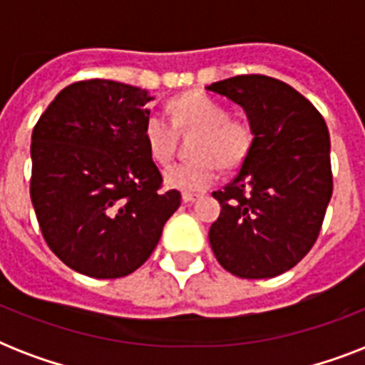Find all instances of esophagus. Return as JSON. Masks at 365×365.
I'll return each instance as SVG.
<instances>
[{"instance_id": "1", "label": "esophagus", "mask_w": 365, "mask_h": 365, "mask_svg": "<svg viewBox=\"0 0 365 365\" xmlns=\"http://www.w3.org/2000/svg\"><path fill=\"white\" fill-rule=\"evenodd\" d=\"M182 199H183V202H195L197 199H200V195L199 193H183Z\"/></svg>"}]
</instances>
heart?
I'll return each mask as SVG.
<instances>
[{"mask_svg": "<svg viewBox=\"0 0 365 365\" xmlns=\"http://www.w3.org/2000/svg\"><path fill=\"white\" fill-rule=\"evenodd\" d=\"M172 123L151 113L143 123V140L155 163H168L176 148V130H197L191 143L193 159L174 163L165 170V182L180 191H205L216 182L217 170L237 168L254 145L248 121L231 117L227 106L205 93H187L170 102Z\"/></svg>", "mask_w": 365, "mask_h": 365, "instance_id": "1", "label": "heart"}]
</instances>
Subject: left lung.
Returning <instances> with one entry per match:
<instances>
[{
    "label": "left lung",
    "mask_w": 365,
    "mask_h": 365,
    "mask_svg": "<svg viewBox=\"0 0 365 365\" xmlns=\"http://www.w3.org/2000/svg\"><path fill=\"white\" fill-rule=\"evenodd\" d=\"M206 91L239 104L254 128L239 174L212 193L222 205L208 233L214 255L235 277H278L309 254L322 227L334 191L328 126L274 77H229Z\"/></svg>",
    "instance_id": "left-lung-1"
}]
</instances>
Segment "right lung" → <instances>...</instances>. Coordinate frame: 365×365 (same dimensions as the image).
Returning <instances> with one entry per match:
<instances>
[{
  "label": "right lung",
  "mask_w": 365,
  "mask_h": 365,
  "mask_svg": "<svg viewBox=\"0 0 365 365\" xmlns=\"http://www.w3.org/2000/svg\"><path fill=\"white\" fill-rule=\"evenodd\" d=\"M148 91L77 81L48 104L31 132L30 197L43 239L73 271L121 278L153 254L182 195L143 140Z\"/></svg>",
  "instance_id": "add662e5"
}]
</instances>
